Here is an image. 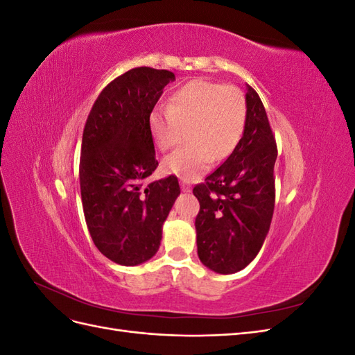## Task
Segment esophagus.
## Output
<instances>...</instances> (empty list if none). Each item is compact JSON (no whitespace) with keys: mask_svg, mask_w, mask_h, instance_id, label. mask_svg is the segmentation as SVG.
<instances>
[{"mask_svg":"<svg viewBox=\"0 0 355 355\" xmlns=\"http://www.w3.org/2000/svg\"><path fill=\"white\" fill-rule=\"evenodd\" d=\"M180 188H182V191H185V192L191 191V182L188 179H180Z\"/></svg>","mask_w":355,"mask_h":355,"instance_id":"1","label":"esophagus"}]
</instances>
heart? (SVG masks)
<instances>
[{
    "instance_id": "b5f03b06",
    "label": "heart",
    "mask_w": 355,
    "mask_h": 355,
    "mask_svg": "<svg viewBox=\"0 0 355 355\" xmlns=\"http://www.w3.org/2000/svg\"><path fill=\"white\" fill-rule=\"evenodd\" d=\"M247 99L237 85L191 80L170 96L168 106H157L149 128L161 149L178 145L187 130V145L163 159V170L194 179L210 161L225 159L237 148L247 124Z\"/></svg>"
}]
</instances>
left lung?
I'll return each instance as SVG.
<instances>
[{
	"instance_id": "obj_1",
	"label": "left lung",
	"mask_w": 355,
	"mask_h": 355,
	"mask_svg": "<svg viewBox=\"0 0 355 355\" xmlns=\"http://www.w3.org/2000/svg\"><path fill=\"white\" fill-rule=\"evenodd\" d=\"M247 124L241 141L204 184L192 189L200 261L219 274H234L259 253L274 213L277 144L263 103L252 87L245 94Z\"/></svg>"
}]
</instances>
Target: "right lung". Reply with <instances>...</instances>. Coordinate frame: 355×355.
<instances>
[{"label": "right lung", "instance_id": "1", "mask_svg": "<svg viewBox=\"0 0 355 355\" xmlns=\"http://www.w3.org/2000/svg\"><path fill=\"white\" fill-rule=\"evenodd\" d=\"M173 80L166 69L124 72L101 92L84 125L80 187L85 223L99 252L124 266L157 253L161 228L180 194L173 175L145 184L158 166L149 115Z\"/></svg>", "mask_w": 355, "mask_h": 355}]
</instances>
